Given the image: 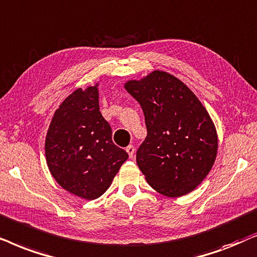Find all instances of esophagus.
<instances>
[{"label":"esophagus","instance_id":"1","mask_svg":"<svg viewBox=\"0 0 257 257\" xmlns=\"http://www.w3.org/2000/svg\"><path fill=\"white\" fill-rule=\"evenodd\" d=\"M126 153H128V155L131 156V157H133L134 156V153H135V148H134V146H128L126 147Z\"/></svg>","mask_w":257,"mask_h":257}]
</instances>
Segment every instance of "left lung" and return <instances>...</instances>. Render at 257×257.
I'll use <instances>...</instances> for the list:
<instances>
[{"label": "left lung", "instance_id": "1", "mask_svg": "<svg viewBox=\"0 0 257 257\" xmlns=\"http://www.w3.org/2000/svg\"><path fill=\"white\" fill-rule=\"evenodd\" d=\"M141 104L147 138L136 162L149 186L168 197L194 190L210 172L217 134L209 114L179 78L155 70L124 84Z\"/></svg>", "mask_w": 257, "mask_h": 257}]
</instances>
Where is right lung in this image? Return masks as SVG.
Masks as SVG:
<instances>
[{
	"label": "right lung",
	"instance_id": "add662e5",
	"mask_svg": "<svg viewBox=\"0 0 257 257\" xmlns=\"http://www.w3.org/2000/svg\"><path fill=\"white\" fill-rule=\"evenodd\" d=\"M48 168L63 189L85 200L100 197L128 159L111 140L100 111L97 84L76 89L55 111L46 138Z\"/></svg>",
	"mask_w": 257,
	"mask_h": 257
}]
</instances>
